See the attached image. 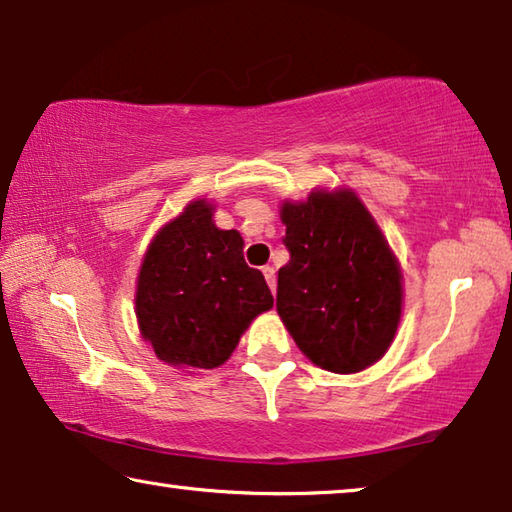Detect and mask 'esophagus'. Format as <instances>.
<instances>
[{"label":"esophagus","instance_id":"obj_1","mask_svg":"<svg viewBox=\"0 0 512 512\" xmlns=\"http://www.w3.org/2000/svg\"><path fill=\"white\" fill-rule=\"evenodd\" d=\"M262 273H264V277H266L268 287H271V291L275 293V289H277V282H275V268H273V266H264V268H262Z\"/></svg>","mask_w":512,"mask_h":512}]
</instances>
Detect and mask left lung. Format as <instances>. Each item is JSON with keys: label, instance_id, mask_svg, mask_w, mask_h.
Here are the masks:
<instances>
[{"label": "left lung", "instance_id": "1", "mask_svg": "<svg viewBox=\"0 0 512 512\" xmlns=\"http://www.w3.org/2000/svg\"><path fill=\"white\" fill-rule=\"evenodd\" d=\"M277 314L318 368L352 375L384 357L402 318V268L384 232L352 189L316 187L284 201Z\"/></svg>", "mask_w": 512, "mask_h": 512}]
</instances>
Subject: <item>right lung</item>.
<instances>
[{
    "instance_id": "1",
    "label": "right lung",
    "mask_w": 512,
    "mask_h": 512,
    "mask_svg": "<svg viewBox=\"0 0 512 512\" xmlns=\"http://www.w3.org/2000/svg\"><path fill=\"white\" fill-rule=\"evenodd\" d=\"M214 203L196 198L146 248L135 289L140 334L173 368L212 370L273 307L262 271L244 259L237 230L214 225Z\"/></svg>"
}]
</instances>
